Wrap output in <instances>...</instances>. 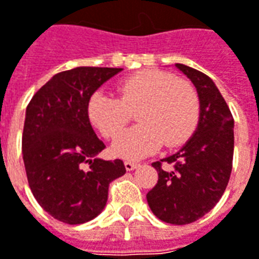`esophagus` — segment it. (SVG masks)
Here are the masks:
<instances>
[{
	"instance_id": "esophagus-1",
	"label": "esophagus",
	"mask_w": 259,
	"mask_h": 259,
	"mask_svg": "<svg viewBox=\"0 0 259 259\" xmlns=\"http://www.w3.org/2000/svg\"><path fill=\"white\" fill-rule=\"evenodd\" d=\"M124 167H126V170L127 171H132V170H135L137 167V163H135V161H130V160H126L124 161Z\"/></svg>"
}]
</instances>
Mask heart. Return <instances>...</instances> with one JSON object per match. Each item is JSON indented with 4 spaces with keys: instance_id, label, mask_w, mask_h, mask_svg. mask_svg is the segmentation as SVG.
Returning a JSON list of instances; mask_svg holds the SVG:
<instances>
[{
    "instance_id": "b5f03b06",
    "label": "heart",
    "mask_w": 259,
    "mask_h": 259,
    "mask_svg": "<svg viewBox=\"0 0 259 259\" xmlns=\"http://www.w3.org/2000/svg\"><path fill=\"white\" fill-rule=\"evenodd\" d=\"M117 98L92 93L86 115L105 139H115L136 112L139 124L113 143L117 156L137 159L154 153L164 143L176 147L193 136L200 117V99L194 86L163 70H142L116 85Z\"/></svg>"
}]
</instances>
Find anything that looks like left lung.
Here are the masks:
<instances>
[{
  "label": "left lung",
  "instance_id": "left-lung-1",
  "mask_svg": "<svg viewBox=\"0 0 259 259\" xmlns=\"http://www.w3.org/2000/svg\"><path fill=\"white\" fill-rule=\"evenodd\" d=\"M176 66L196 86L198 126L176 154L152 163L159 180L146 198L161 221L184 226L205 215L226 191L233 170L234 119L223 95L205 73L183 63Z\"/></svg>",
  "mask_w": 259,
  "mask_h": 259
}]
</instances>
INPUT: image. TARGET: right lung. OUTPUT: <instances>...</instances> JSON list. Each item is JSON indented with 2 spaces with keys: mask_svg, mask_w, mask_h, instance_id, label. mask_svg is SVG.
<instances>
[{
  "mask_svg": "<svg viewBox=\"0 0 259 259\" xmlns=\"http://www.w3.org/2000/svg\"><path fill=\"white\" fill-rule=\"evenodd\" d=\"M120 68L79 66L52 76L26 106L22 157L28 184L58 221L83 224L100 214L112 181L126 173L122 160L95 156L106 146L86 115L92 93Z\"/></svg>",
  "mask_w": 259,
  "mask_h": 259,
  "instance_id": "add662e5",
  "label": "right lung"
}]
</instances>
